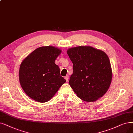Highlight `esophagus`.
I'll return each mask as SVG.
<instances>
[{"mask_svg":"<svg viewBox=\"0 0 133 133\" xmlns=\"http://www.w3.org/2000/svg\"><path fill=\"white\" fill-rule=\"evenodd\" d=\"M65 79H66V82H68V80H69V76L68 75H66V76H65Z\"/></svg>","mask_w":133,"mask_h":133,"instance_id":"1","label":"esophagus"}]
</instances>
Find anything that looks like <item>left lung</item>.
<instances>
[{
    "mask_svg": "<svg viewBox=\"0 0 133 133\" xmlns=\"http://www.w3.org/2000/svg\"><path fill=\"white\" fill-rule=\"evenodd\" d=\"M67 54L73 64L69 84L77 96L87 102L102 97L109 89L112 77L106 53L89 46H80L69 49Z\"/></svg>",
    "mask_w": 133,
    "mask_h": 133,
    "instance_id": "8db88e82",
    "label": "left lung"
}]
</instances>
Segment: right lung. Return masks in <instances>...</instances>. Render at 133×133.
Here are the masks:
<instances>
[{"mask_svg":"<svg viewBox=\"0 0 133 133\" xmlns=\"http://www.w3.org/2000/svg\"><path fill=\"white\" fill-rule=\"evenodd\" d=\"M61 52L54 46H42L22 61L19 69V83L31 99L40 103L48 102L66 82L55 63Z\"/></svg>","mask_w":133,"mask_h":133,"instance_id":"obj_1","label":"right lung"}]
</instances>
